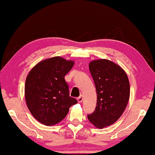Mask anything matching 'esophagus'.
Returning a JSON list of instances; mask_svg holds the SVG:
<instances>
[{"label":"esophagus","instance_id":"34e87169","mask_svg":"<svg viewBox=\"0 0 155 155\" xmlns=\"http://www.w3.org/2000/svg\"><path fill=\"white\" fill-rule=\"evenodd\" d=\"M77 100H78V102H82V101H83V96H82V95H81V96H80L79 97H78V98H77Z\"/></svg>","mask_w":155,"mask_h":155}]
</instances>
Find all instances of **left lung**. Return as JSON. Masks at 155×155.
Returning <instances> with one entry per match:
<instances>
[{"mask_svg": "<svg viewBox=\"0 0 155 155\" xmlns=\"http://www.w3.org/2000/svg\"><path fill=\"white\" fill-rule=\"evenodd\" d=\"M89 68L96 86L97 104L87 117L95 127L102 129L112 125L124 112L130 99L129 80L120 66L108 59L91 61Z\"/></svg>", "mask_w": 155, "mask_h": 155, "instance_id": "obj_1", "label": "left lung"}]
</instances>
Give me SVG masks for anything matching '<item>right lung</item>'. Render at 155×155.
<instances>
[{"mask_svg":"<svg viewBox=\"0 0 155 155\" xmlns=\"http://www.w3.org/2000/svg\"><path fill=\"white\" fill-rule=\"evenodd\" d=\"M74 61L61 57L39 61L28 73L25 84V97L32 115L42 124L54 125L63 120L69 108L78 102L69 96L64 77Z\"/></svg>","mask_w":155,"mask_h":155,"instance_id":"obj_1","label":"right lung"}]
</instances>
